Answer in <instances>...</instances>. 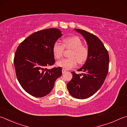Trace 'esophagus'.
Returning a JSON list of instances; mask_svg holds the SVG:
<instances>
[{
	"label": "esophagus",
	"instance_id": "esophagus-1",
	"mask_svg": "<svg viewBox=\"0 0 127 127\" xmlns=\"http://www.w3.org/2000/svg\"><path fill=\"white\" fill-rule=\"evenodd\" d=\"M66 72V70H65V69H62V74H65V73Z\"/></svg>",
	"mask_w": 127,
	"mask_h": 127
}]
</instances>
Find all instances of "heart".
I'll return each instance as SVG.
<instances>
[{
	"label": "heart",
	"mask_w": 127,
	"mask_h": 127,
	"mask_svg": "<svg viewBox=\"0 0 127 127\" xmlns=\"http://www.w3.org/2000/svg\"><path fill=\"white\" fill-rule=\"evenodd\" d=\"M65 48L71 50L68 56L60 60L57 65L64 69L68 70L76 66L77 63L83 64L87 61L89 51L87 46L83 44V42L77 36L69 37L64 40L63 44L59 41L55 42L53 46V53L55 57L60 59L63 56Z\"/></svg>",
	"instance_id": "heart-1"
}]
</instances>
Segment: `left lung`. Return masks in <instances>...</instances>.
I'll use <instances>...</instances> for the list:
<instances>
[{
    "instance_id": "obj_1",
    "label": "left lung",
    "mask_w": 127,
    "mask_h": 127,
    "mask_svg": "<svg viewBox=\"0 0 127 127\" xmlns=\"http://www.w3.org/2000/svg\"><path fill=\"white\" fill-rule=\"evenodd\" d=\"M87 42L89 55L84 65L77 71L71 72L72 78L67 84L68 92L76 99L92 96L103 85L108 74L109 56L103 43L96 35L87 31L75 29Z\"/></svg>"
}]
</instances>
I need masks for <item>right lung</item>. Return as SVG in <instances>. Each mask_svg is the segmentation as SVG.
Listing matches in <instances>:
<instances>
[{
  "mask_svg": "<svg viewBox=\"0 0 127 127\" xmlns=\"http://www.w3.org/2000/svg\"><path fill=\"white\" fill-rule=\"evenodd\" d=\"M62 36L59 29L48 28L32 33L15 51L14 64L20 85L28 94L43 97L52 90L62 75L61 67L46 68L55 63L53 46Z\"/></svg>",
  "mask_w": 127,
  "mask_h": 127,
  "instance_id": "right-lung-1",
  "label": "right lung"
}]
</instances>
